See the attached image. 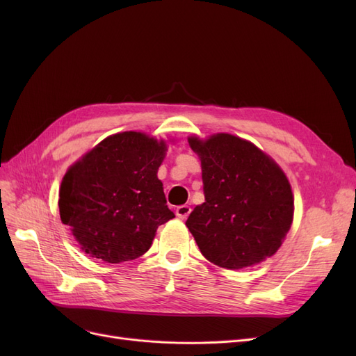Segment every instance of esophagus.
Instances as JSON below:
<instances>
[{"label": "esophagus", "mask_w": 356, "mask_h": 356, "mask_svg": "<svg viewBox=\"0 0 356 356\" xmlns=\"http://www.w3.org/2000/svg\"><path fill=\"white\" fill-rule=\"evenodd\" d=\"M191 207H188V204H180V207L176 208V216L180 218V219H186L189 215H191Z\"/></svg>", "instance_id": "1"}]
</instances>
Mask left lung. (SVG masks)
<instances>
[{"instance_id": "left-lung-1", "label": "left lung", "mask_w": 356, "mask_h": 356, "mask_svg": "<svg viewBox=\"0 0 356 356\" xmlns=\"http://www.w3.org/2000/svg\"><path fill=\"white\" fill-rule=\"evenodd\" d=\"M202 165L204 202L186 227L211 263L228 270L259 264L286 239L294 218L290 181L273 157L248 140L191 136Z\"/></svg>"}]
</instances>
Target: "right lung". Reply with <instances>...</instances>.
Here are the masks:
<instances>
[{"mask_svg":"<svg viewBox=\"0 0 356 356\" xmlns=\"http://www.w3.org/2000/svg\"><path fill=\"white\" fill-rule=\"evenodd\" d=\"M167 147L163 138L124 131L67 168L60 219L85 254L111 264L136 259L152 247L157 228L175 218L157 177Z\"/></svg>","mask_w":356,"mask_h":356,"instance_id":"obj_1","label":"right lung"}]
</instances>
